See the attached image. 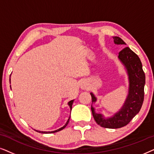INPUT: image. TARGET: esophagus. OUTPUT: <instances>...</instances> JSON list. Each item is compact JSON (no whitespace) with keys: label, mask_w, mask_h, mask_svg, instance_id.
Returning a JSON list of instances; mask_svg holds the SVG:
<instances>
[{"label":"esophagus","mask_w":154,"mask_h":154,"mask_svg":"<svg viewBox=\"0 0 154 154\" xmlns=\"http://www.w3.org/2000/svg\"><path fill=\"white\" fill-rule=\"evenodd\" d=\"M81 88L83 90L87 89V88H88V84H87V83H86V82H83V83H81Z\"/></svg>","instance_id":"esophagus-1"}]
</instances>
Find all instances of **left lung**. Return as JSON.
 I'll return each instance as SVG.
<instances>
[{
    "label": "left lung",
    "mask_w": 154,
    "mask_h": 154,
    "mask_svg": "<svg viewBox=\"0 0 154 154\" xmlns=\"http://www.w3.org/2000/svg\"><path fill=\"white\" fill-rule=\"evenodd\" d=\"M113 42L116 45H126L121 38L113 36ZM120 62L125 67L128 76V93L125 102L121 109L111 117H104L102 113H97L95 109L91 106V110L94 121L101 127L116 129L128 125L130 121L140 111L144 102L145 74L142 64L139 57L130 49L125 47L119 53ZM92 102H97V97L90 92Z\"/></svg>",
    "instance_id": "left-lung-1"
}]
</instances>
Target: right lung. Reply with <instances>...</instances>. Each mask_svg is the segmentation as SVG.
<instances>
[{"label":"right lung","mask_w":154,"mask_h":154,"mask_svg":"<svg viewBox=\"0 0 154 154\" xmlns=\"http://www.w3.org/2000/svg\"><path fill=\"white\" fill-rule=\"evenodd\" d=\"M10 87H11V86H10ZM73 101L74 100H71V101H69V102H68V105L69 106V108H70V109H71H71H72V104H73ZM70 116H71V114H70ZM70 116H69V119H68V121H66V124H65V125L63 126V127H62V128H59V129H57V130H54V131H39V130H35V131H37V132H40V133H43V134H48V133H54V132H59V131H60V130H63L64 129V128H66V126L68 125V123H69V119H70Z\"/></svg>","instance_id":"right-lung-1"}]
</instances>
